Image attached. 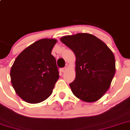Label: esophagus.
<instances>
[{"instance_id":"esophagus-1","label":"esophagus","mask_w":130,"mask_h":130,"mask_svg":"<svg viewBox=\"0 0 130 130\" xmlns=\"http://www.w3.org/2000/svg\"><path fill=\"white\" fill-rule=\"evenodd\" d=\"M67 70V68L66 67H63L61 69V71L63 72H65V70Z\"/></svg>"}]
</instances>
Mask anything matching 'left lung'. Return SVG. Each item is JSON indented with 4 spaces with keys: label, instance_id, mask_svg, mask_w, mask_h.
<instances>
[{
    "label": "left lung",
    "instance_id": "8db88e82",
    "mask_svg": "<svg viewBox=\"0 0 130 130\" xmlns=\"http://www.w3.org/2000/svg\"><path fill=\"white\" fill-rule=\"evenodd\" d=\"M60 41L75 55V78L70 83L73 94L86 102L99 100L110 88L115 74L113 53L103 41L89 34L64 36Z\"/></svg>",
    "mask_w": 130,
    "mask_h": 130
}]
</instances>
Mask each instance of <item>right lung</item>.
<instances>
[{
  "mask_svg": "<svg viewBox=\"0 0 130 130\" xmlns=\"http://www.w3.org/2000/svg\"><path fill=\"white\" fill-rule=\"evenodd\" d=\"M57 41L42 39L25 48L15 60L10 76L18 95L30 104L50 96L59 78L56 59L51 55Z\"/></svg>",
  "mask_w": 130,
  "mask_h": 130,
  "instance_id": "right-lung-1",
  "label": "right lung"
}]
</instances>
